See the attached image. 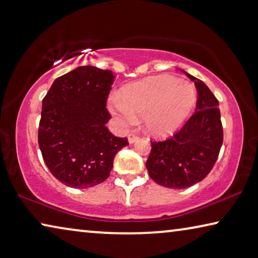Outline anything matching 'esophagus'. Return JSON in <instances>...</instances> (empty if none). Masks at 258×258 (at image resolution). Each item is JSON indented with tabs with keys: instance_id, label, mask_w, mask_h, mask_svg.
<instances>
[{
	"instance_id": "1",
	"label": "esophagus",
	"mask_w": 258,
	"mask_h": 258,
	"mask_svg": "<svg viewBox=\"0 0 258 258\" xmlns=\"http://www.w3.org/2000/svg\"><path fill=\"white\" fill-rule=\"evenodd\" d=\"M138 140V137L136 136V134H133V133H130L128 134V142L131 145L132 144H134V142H136Z\"/></svg>"
}]
</instances>
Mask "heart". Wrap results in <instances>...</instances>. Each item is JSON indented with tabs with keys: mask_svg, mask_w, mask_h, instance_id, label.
<instances>
[{
	"mask_svg": "<svg viewBox=\"0 0 258 258\" xmlns=\"http://www.w3.org/2000/svg\"><path fill=\"white\" fill-rule=\"evenodd\" d=\"M198 95L193 86L178 78L162 76L130 84L112 97L111 111L126 121L144 117L150 136L166 138L181 127L193 111Z\"/></svg>",
	"mask_w": 258,
	"mask_h": 258,
	"instance_id": "obj_1",
	"label": "heart"
}]
</instances>
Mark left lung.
<instances>
[{
	"mask_svg": "<svg viewBox=\"0 0 258 258\" xmlns=\"http://www.w3.org/2000/svg\"><path fill=\"white\" fill-rule=\"evenodd\" d=\"M198 91L196 111L172 139L151 142L146 167L158 185L183 189L207 177L223 144L219 103L208 86L181 70Z\"/></svg>",
	"mask_w": 258,
	"mask_h": 258,
	"instance_id": "obj_1",
	"label": "left lung"
}]
</instances>
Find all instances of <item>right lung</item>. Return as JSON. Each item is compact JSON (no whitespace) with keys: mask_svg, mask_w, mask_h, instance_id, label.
I'll return each instance as SVG.
<instances>
[{"mask_svg":"<svg viewBox=\"0 0 258 258\" xmlns=\"http://www.w3.org/2000/svg\"><path fill=\"white\" fill-rule=\"evenodd\" d=\"M114 77L96 67H79L57 78L42 101L39 147L56 179L73 188L103 182L113 158L127 139L117 138L105 124V104Z\"/></svg>","mask_w":258,"mask_h":258,"instance_id":"obj_1","label":"right lung"}]
</instances>
